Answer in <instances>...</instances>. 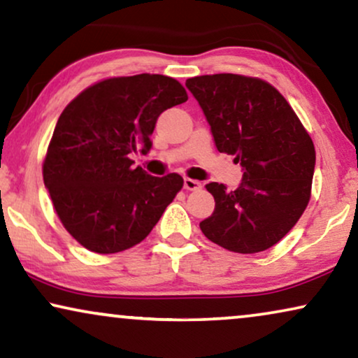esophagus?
<instances>
[{
	"label": "esophagus",
	"mask_w": 358,
	"mask_h": 358,
	"mask_svg": "<svg viewBox=\"0 0 358 358\" xmlns=\"http://www.w3.org/2000/svg\"><path fill=\"white\" fill-rule=\"evenodd\" d=\"M183 187H185V189H189V192H196V189L201 188V183L196 182V180L185 178L183 180Z\"/></svg>",
	"instance_id": "obj_1"
}]
</instances>
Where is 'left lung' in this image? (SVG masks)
<instances>
[{
	"mask_svg": "<svg viewBox=\"0 0 358 358\" xmlns=\"http://www.w3.org/2000/svg\"><path fill=\"white\" fill-rule=\"evenodd\" d=\"M219 152L236 155L242 182L234 192L211 182L216 206L199 222L214 244L255 254L282 241L311 196L316 152L287 99L264 80L217 73L187 80Z\"/></svg>",
	"mask_w": 358,
	"mask_h": 358,
	"instance_id": "obj_1",
	"label": "left lung"
}]
</instances>
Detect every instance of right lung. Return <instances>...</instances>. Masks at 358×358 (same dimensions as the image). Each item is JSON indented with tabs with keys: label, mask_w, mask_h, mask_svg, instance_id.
<instances>
[{
	"label": "right lung",
	"mask_w": 358,
	"mask_h": 358,
	"mask_svg": "<svg viewBox=\"0 0 358 358\" xmlns=\"http://www.w3.org/2000/svg\"><path fill=\"white\" fill-rule=\"evenodd\" d=\"M187 99L176 80L141 73L93 85L60 114L44 185L64 227L85 249L116 254L139 244L182 189V176H152L134 169L131 155L149 154L157 119Z\"/></svg>",
	"instance_id": "add662e5"
}]
</instances>
